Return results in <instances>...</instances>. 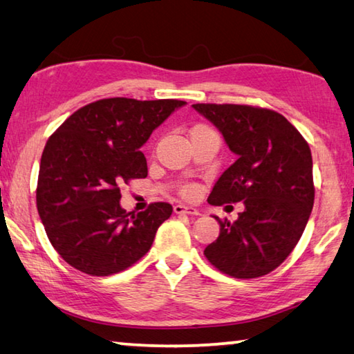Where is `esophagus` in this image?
Listing matches in <instances>:
<instances>
[{
  "mask_svg": "<svg viewBox=\"0 0 354 354\" xmlns=\"http://www.w3.org/2000/svg\"><path fill=\"white\" fill-rule=\"evenodd\" d=\"M175 212H176V214H189V215H200V212H198V209H196V207H194V206H185V205H181V203H179V205H176V206H175Z\"/></svg>",
  "mask_w": 354,
  "mask_h": 354,
  "instance_id": "esophagus-1",
  "label": "esophagus"
}]
</instances>
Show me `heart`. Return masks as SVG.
<instances>
[{"label": "heart", "instance_id": "heart-1", "mask_svg": "<svg viewBox=\"0 0 354 354\" xmlns=\"http://www.w3.org/2000/svg\"><path fill=\"white\" fill-rule=\"evenodd\" d=\"M185 194H187V195H194V194H195V187H187V189H185Z\"/></svg>", "mask_w": 354, "mask_h": 354}]
</instances>
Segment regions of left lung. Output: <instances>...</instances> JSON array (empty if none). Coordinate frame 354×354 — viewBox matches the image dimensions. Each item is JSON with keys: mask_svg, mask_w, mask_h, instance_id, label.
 Masks as SVG:
<instances>
[{"mask_svg": "<svg viewBox=\"0 0 354 354\" xmlns=\"http://www.w3.org/2000/svg\"><path fill=\"white\" fill-rule=\"evenodd\" d=\"M237 156L207 203L243 201L236 221H221L207 261L234 278H257L274 270L295 248L314 206L313 156L281 113L242 104H194Z\"/></svg>", "mask_w": 354, "mask_h": 354, "instance_id": "1", "label": "left lung"}]
</instances>
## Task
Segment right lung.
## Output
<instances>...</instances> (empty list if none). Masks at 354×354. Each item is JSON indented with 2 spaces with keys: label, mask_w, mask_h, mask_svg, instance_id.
Returning a JSON list of instances; mask_svg holds the SVG:
<instances>
[{
  "label": "right lung",
  "mask_w": 354,
  "mask_h": 354,
  "mask_svg": "<svg viewBox=\"0 0 354 354\" xmlns=\"http://www.w3.org/2000/svg\"><path fill=\"white\" fill-rule=\"evenodd\" d=\"M179 100H100L77 109L48 139L40 159L37 211L62 259L92 277L127 270L151 248L169 203L128 214L120 184L147 178L140 148Z\"/></svg>",
  "instance_id": "1"
}]
</instances>
